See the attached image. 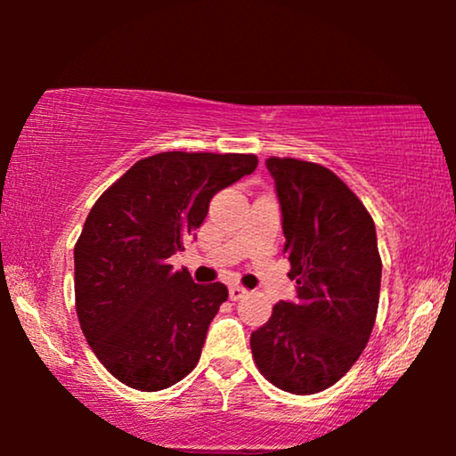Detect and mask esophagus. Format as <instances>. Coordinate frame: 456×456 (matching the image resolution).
Returning a JSON list of instances; mask_svg holds the SVG:
<instances>
[{
  "label": "esophagus",
  "mask_w": 456,
  "mask_h": 456,
  "mask_svg": "<svg viewBox=\"0 0 456 456\" xmlns=\"http://www.w3.org/2000/svg\"><path fill=\"white\" fill-rule=\"evenodd\" d=\"M228 295H230V298H232V301H239V298H242V297L247 295V289H242V286L234 284V286H230Z\"/></svg>",
  "instance_id": "obj_1"
}]
</instances>
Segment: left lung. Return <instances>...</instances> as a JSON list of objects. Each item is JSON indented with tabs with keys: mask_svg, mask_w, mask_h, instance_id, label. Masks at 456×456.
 Listing matches in <instances>:
<instances>
[{
	"mask_svg": "<svg viewBox=\"0 0 456 456\" xmlns=\"http://www.w3.org/2000/svg\"><path fill=\"white\" fill-rule=\"evenodd\" d=\"M282 211L297 301L273 305L251 334L261 376L292 395H315L351 370L376 323L382 259L376 226L357 195L328 167L265 161Z\"/></svg>",
	"mask_w": 456,
	"mask_h": 456,
	"instance_id": "obj_1",
	"label": "left lung"
}]
</instances>
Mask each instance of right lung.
<instances>
[{
  "label": "right lung",
  "instance_id": "1",
  "mask_svg": "<svg viewBox=\"0 0 456 456\" xmlns=\"http://www.w3.org/2000/svg\"><path fill=\"white\" fill-rule=\"evenodd\" d=\"M255 155L166 151L116 180L74 247V295L93 353L130 388H170L195 370L208 328L228 298L167 259L184 251L217 191L257 167Z\"/></svg>",
  "mask_w": 456,
  "mask_h": 456
}]
</instances>
